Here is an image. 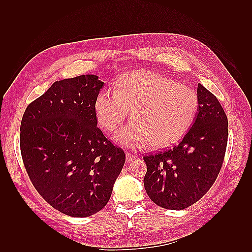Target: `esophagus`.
<instances>
[{"label": "esophagus", "mask_w": 252, "mask_h": 252, "mask_svg": "<svg viewBox=\"0 0 252 252\" xmlns=\"http://www.w3.org/2000/svg\"><path fill=\"white\" fill-rule=\"evenodd\" d=\"M126 162H131V161H133V160L134 159H136V156L135 155H133V154H129V153H126Z\"/></svg>", "instance_id": "34e87169"}]
</instances>
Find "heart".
<instances>
[{"instance_id":"b5f03b06","label":"heart","mask_w":252,"mask_h":252,"mask_svg":"<svg viewBox=\"0 0 252 252\" xmlns=\"http://www.w3.org/2000/svg\"><path fill=\"white\" fill-rule=\"evenodd\" d=\"M198 109L194 90L172 79L149 71H135L120 78L115 93L100 91L94 101L98 122L115 131L131 111L132 122L115 135L120 145L168 147L189 131Z\"/></svg>"}]
</instances>
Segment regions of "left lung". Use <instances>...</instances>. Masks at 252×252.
<instances>
[{"label": "left lung", "instance_id": "1", "mask_svg": "<svg viewBox=\"0 0 252 252\" xmlns=\"http://www.w3.org/2000/svg\"><path fill=\"white\" fill-rule=\"evenodd\" d=\"M198 109L179 145L144 157V186L157 206L183 210L210 189L225 156L228 123L221 104L198 84Z\"/></svg>", "mask_w": 252, "mask_h": 252}]
</instances>
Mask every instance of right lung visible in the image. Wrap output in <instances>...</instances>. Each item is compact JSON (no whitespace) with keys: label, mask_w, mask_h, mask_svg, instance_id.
<instances>
[{"label":"right lung","mask_w":252,"mask_h":252,"mask_svg":"<svg viewBox=\"0 0 252 252\" xmlns=\"http://www.w3.org/2000/svg\"><path fill=\"white\" fill-rule=\"evenodd\" d=\"M103 87L94 74L56 81L27 107L20 125L32 184L53 208L74 218L107 205L126 161L97 127L94 101Z\"/></svg>","instance_id":"1"}]
</instances>
